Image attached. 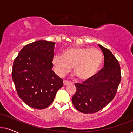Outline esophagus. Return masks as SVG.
<instances>
[{
  "instance_id": "1",
  "label": "esophagus",
  "mask_w": 133,
  "mask_h": 133,
  "mask_svg": "<svg viewBox=\"0 0 133 133\" xmlns=\"http://www.w3.org/2000/svg\"><path fill=\"white\" fill-rule=\"evenodd\" d=\"M63 83H64V85H68L69 84H72V82L71 81H68V80H64L63 81Z\"/></svg>"
}]
</instances>
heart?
<instances>
[{
	"label": "heart",
	"mask_w": 133,
	"mask_h": 133,
	"mask_svg": "<svg viewBox=\"0 0 133 133\" xmlns=\"http://www.w3.org/2000/svg\"><path fill=\"white\" fill-rule=\"evenodd\" d=\"M103 55L98 49L89 47H72L64 50L63 55L55 54L52 63L55 71L60 77L74 70L81 79H88L93 77L102 65Z\"/></svg>",
	"instance_id": "obj_1"
}]
</instances>
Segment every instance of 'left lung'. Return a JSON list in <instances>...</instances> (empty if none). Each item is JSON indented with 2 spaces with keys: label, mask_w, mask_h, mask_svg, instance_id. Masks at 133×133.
<instances>
[{
  "label": "left lung",
  "mask_w": 133,
  "mask_h": 133,
  "mask_svg": "<svg viewBox=\"0 0 133 133\" xmlns=\"http://www.w3.org/2000/svg\"><path fill=\"white\" fill-rule=\"evenodd\" d=\"M105 58L104 67L93 77L75 83L72 103L79 112L92 114L109 103L116 96L121 81L120 64L109 49L98 44Z\"/></svg>",
  "instance_id": "1"
}]
</instances>
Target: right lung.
Instances as JSON below:
<instances>
[{
  "label": "right lung",
  "mask_w": 133,
  "mask_h": 133,
  "mask_svg": "<svg viewBox=\"0 0 133 133\" xmlns=\"http://www.w3.org/2000/svg\"><path fill=\"white\" fill-rule=\"evenodd\" d=\"M55 42L44 40L26 44L13 62L12 78L19 97L35 109L46 108L63 86L52 70Z\"/></svg>",
  "instance_id": "right-lung-1"
}]
</instances>
